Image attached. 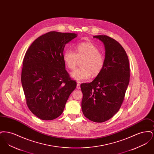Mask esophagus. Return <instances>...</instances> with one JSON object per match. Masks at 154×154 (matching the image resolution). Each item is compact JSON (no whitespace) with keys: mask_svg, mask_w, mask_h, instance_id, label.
<instances>
[{"mask_svg":"<svg viewBox=\"0 0 154 154\" xmlns=\"http://www.w3.org/2000/svg\"><path fill=\"white\" fill-rule=\"evenodd\" d=\"M77 89H80V84L79 83H77Z\"/></svg>","mask_w":154,"mask_h":154,"instance_id":"1","label":"esophagus"}]
</instances>
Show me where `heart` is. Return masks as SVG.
I'll return each instance as SVG.
<instances>
[{"label": "heart", "instance_id": "obj_1", "mask_svg": "<svg viewBox=\"0 0 154 154\" xmlns=\"http://www.w3.org/2000/svg\"><path fill=\"white\" fill-rule=\"evenodd\" d=\"M84 59L81 64L82 67L75 69L71 73L72 77L78 82L88 79L92 74L94 76L97 75L104 69L105 57L92 43H81L77 46L75 52L67 50L63 54L66 66L72 70L75 68L79 59Z\"/></svg>", "mask_w": 154, "mask_h": 154}]
</instances>
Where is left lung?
Masks as SVG:
<instances>
[{
    "label": "left lung",
    "mask_w": 154,
    "mask_h": 154,
    "mask_svg": "<svg viewBox=\"0 0 154 154\" xmlns=\"http://www.w3.org/2000/svg\"><path fill=\"white\" fill-rule=\"evenodd\" d=\"M105 47V65L89 83L81 84L83 94L81 108L84 116L95 122H103L119 110L129 83L128 55L117 41L106 35L94 36Z\"/></svg>",
    "instance_id": "left-lung-1"
}]
</instances>
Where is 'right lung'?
Listing matches in <instances>:
<instances>
[{"instance_id": "obj_1", "label": "right lung", "mask_w": 154, "mask_h": 154, "mask_svg": "<svg viewBox=\"0 0 154 154\" xmlns=\"http://www.w3.org/2000/svg\"><path fill=\"white\" fill-rule=\"evenodd\" d=\"M77 36L75 33L48 32L36 38L25 55L21 82L26 104L42 120L60 116L76 88V82L65 69L63 50Z\"/></svg>"}]
</instances>
